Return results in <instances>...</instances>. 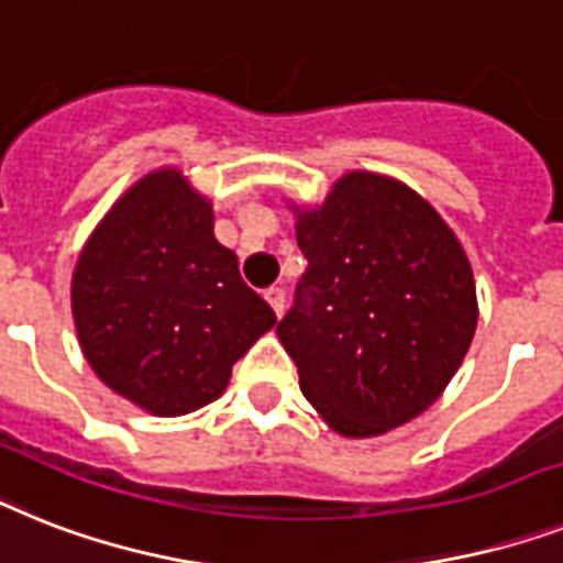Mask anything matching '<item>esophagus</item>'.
I'll return each mask as SVG.
<instances>
[{
	"label": "esophagus",
	"mask_w": 563,
	"mask_h": 563,
	"mask_svg": "<svg viewBox=\"0 0 563 563\" xmlns=\"http://www.w3.org/2000/svg\"><path fill=\"white\" fill-rule=\"evenodd\" d=\"M266 300L274 312H277V318H280L283 309H286V291H283L280 286H272V289H266Z\"/></svg>",
	"instance_id": "esophagus-1"
}]
</instances>
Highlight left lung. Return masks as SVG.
<instances>
[{
  "instance_id": "obj_1",
  "label": "left lung",
  "mask_w": 563,
  "mask_h": 563,
  "mask_svg": "<svg viewBox=\"0 0 563 563\" xmlns=\"http://www.w3.org/2000/svg\"><path fill=\"white\" fill-rule=\"evenodd\" d=\"M289 210L309 268L277 338L332 431L382 437L463 364L479 314L472 263L437 208L382 173H344L323 202Z\"/></svg>"
}]
</instances>
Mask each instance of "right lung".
I'll use <instances>...</instances> for the list:
<instances>
[{"label": "right lung", "instance_id": "right-lung-1", "mask_svg": "<svg viewBox=\"0 0 563 563\" xmlns=\"http://www.w3.org/2000/svg\"><path fill=\"white\" fill-rule=\"evenodd\" d=\"M71 314L95 376L153 416L219 399L277 323L213 236L208 196L170 164L132 181L84 242Z\"/></svg>", "mask_w": 563, "mask_h": 563}]
</instances>
